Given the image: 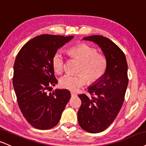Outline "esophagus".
I'll return each instance as SVG.
<instances>
[{
	"instance_id": "obj_1",
	"label": "esophagus",
	"mask_w": 146,
	"mask_h": 146,
	"mask_svg": "<svg viewBox=\"0 0 146 146\" xmlns=\"http://www.w3.org/2000/svg\"><path fill=\"white\" fill-rule=\"evenodd\" d=\"M71 96H74L75 95H76V94L74 92H71Z\"/></svg>"
}]
</instances>
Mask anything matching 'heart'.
I'll return each mask as SVG.
<instances>
[{"label": "heart", "mask_w": 146, "mask_h": 146, "mask_svg": "<svg viewBox=\"0 0 146 146\" xmlns=\"http://www.w3.org/2000/svg\"><path fill=\"white\" fill-rule=\"evenodd\" d=\"M68 52L81 62L78 73L80 74H66L60 79L62 88L71 91H76L84 86L88 80L94 82L99 80L104 74L107 66L105 57L98 54L93 47L86 44H80L70 47ZM54 70L58 74L62 73L65 64V58L61 51H57L52 60Z\"/></svg>", "instance_id": "heart-1"}]
</instances>
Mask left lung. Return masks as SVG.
Wrapping results in <instances>:
<instances>
[{"mask_svg": "<svg viewBox=\"0 0 146 146\" xmlns=\"http://www.w3.org/2000/svg\"><path fill=\"white\" fill-rule=\"evenodd\" d=\"M84 39L99 45L107 60L104 74L88 88L90 96L78 95L82 101L78 112L80 127L88 133H97L111 125L123 105L129 83L127 62L122 50L108 38L92 35Z\"/></svg>", "mask_w": 146, "mask_h": 146, "instance_id": "obj_1", "label": "left lung"}]
</instances>
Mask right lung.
I'll return each instance as SVG.
<instances>
[{"label": "right lung", "instance_id": "obj_1", "mask_svg": "<svg viewBox=\"0 0 146 146\" xmlns=\"http://www.w3.org/2000/svg\"><path fill=\"white\" fill-rule=\"evenodd\" d=\"M73 36L41 35L23 46L15 58L13 85L24 117L33 127L50 129L58 123L71 98L68 90L56 89L52 60L54 54Z\"/></svg>", "mask_w": 146, "mask_h": 146}]
</instances>
